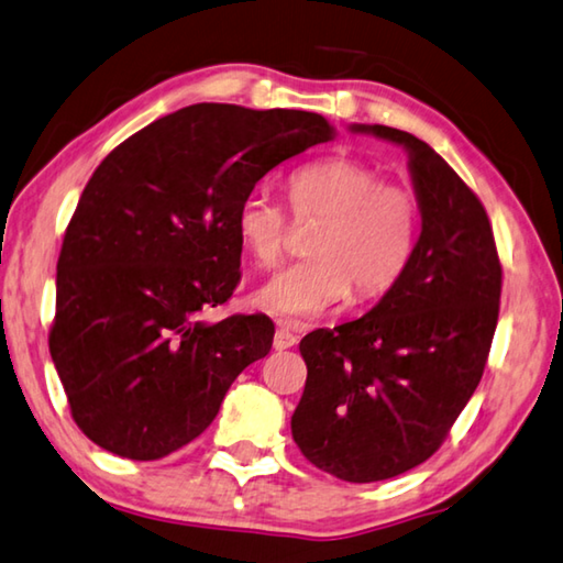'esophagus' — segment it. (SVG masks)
<instances>
[{"mask_svg": "<svg viewBox=\"0 0 563 563\" xmlns=\"http://www.w3.org/2000/svg\"><path fill=\"white\" fill-rule=\"evenodd\" d=\"M297 333H294V323L279 319L276 321V333H274V349L276 351H287L297 343Z\"/></svg>", "mask_w": 563, "mask_h": 563, "instance_id": "34e87169", "label": "esophagus"}]
</instances>
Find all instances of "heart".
<instances>
[{"label": "heart", "instance_id": "1", "mask_svg": "<svg viewBox=\"0 0 563 563\" xmlns=\"http://www.w3.org/2000/svg\"><path fill=\"white\" fill-rule=\"evenodd\" d=\"M297 220H321L309 242L311 260L291 264L254 294L266 313L317 319L351 297H383L396 287L416 250L420 210L408 187L353 157H321L289 177ZM234 234L256 266L284 254L287 210L264 190H250L234 210Z\"/></svg>", "mask_w": 563, "mask_h": 563}]
</instances>
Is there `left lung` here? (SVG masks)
Here are the masks:
<instances>
[{"label":"left lung","instance_id":"left-lung-1","mask_svg":"<svg viewBox=\"0 0 563 563\" xmlns=\"http://www.w3.org/2000/svg\"><path fill=\"white\" fill-rule=\"evenodd\" d=\"M351 131L406 147L422 230L366 317L301 339L291 435L311 465L363 485L418 467L448 438L485 371L501 264L485 207L426 141L388 125Z\"/></svg>","mask_w":563,"mask_h":563}]
</instances>
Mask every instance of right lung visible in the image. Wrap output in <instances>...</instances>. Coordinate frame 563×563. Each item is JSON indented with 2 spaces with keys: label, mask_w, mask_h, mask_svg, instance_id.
I'll list each match as a JSON object with an SVG mask.
<instances>
[{
  "label": "right lung",
  "mask_w": 563,
  "mask_h": 563,
  "mask_svg": "<svg viewBox=\"0 0 563 563\" xmlns=\"http://www.w3.org/2000/svg\"><path fill=\"white\" fill-rule=\"evenodd\" d=\"M319 113L195 103L157 118L96 167L56 264L48 351L76 426L128 460H161L220 412L272 349L264 313H200L240 282L234 210L262 177L333 141Z\"/></svg>",
  "instance_id": "obj_1"
}]
</instances>
